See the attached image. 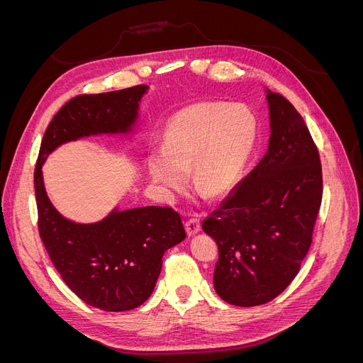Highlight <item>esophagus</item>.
<instances>
[{"label": "esophagus", "instance_id": "obj_1", "mask_svg": "<svg viewBox=\"0 0 363 363\" xmlns=\"http://www.w3.org/2000/svg\"><path fill=\"white\" fill-rule=\"evenodd\" d=\"M184 228H186V232H188L189 236H192V235H195V233H199L200 228H201L200 219H199V218H189L188 221L184 223Z\"/></svg>", "mask_w": 363, "mask_h": 363}]
</instances>
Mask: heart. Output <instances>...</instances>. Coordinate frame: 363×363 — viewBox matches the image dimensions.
<instances>
[{"mask_svg":"<svg viewBox=\"0 0 363 363\" xmlns=\"http://www.w3.org/2000/svg\"><path fill=\"white\" fill-rule=\"evenodd\" d=\"M256 118L244 106L203 103L183 108L164 133L162 152L150 157L151 177L177 192L192 168V182L208 196L232 191L256 142Z\"/></svg>","mask_w":363,"mask_h":363,"instance_id":"heart-1","label":"heart"}]
</instances>
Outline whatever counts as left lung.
<instances>
[{
    "mask_svg": "<svg viewBox=\"0 0 363 363\" xmlns=\"http://www.w3.org/2000/svg\"><path fill=\"white\" fill-rule=\"evenodd\" d=\"M267 98V155L203 221L218 245L215 291L242 307L265 304L289 286L311 248L323 200L320 151L304 119L283 95Z\"/></svg>",
    "mask_w": 363,
    "mask_h": 363,
    "instance_id": "obj_1",
    "label": "left lung"
}]
</instances>
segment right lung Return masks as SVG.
<instances>
[{"label": "right lung", "mask_w": 363, "mask_h": 363, "mask_svg": "<svg viewBox=\"0 0 363 363\" xmlns=\"http://www.w3.org/2000/svg\"><path fill=\"white\" fill-rule=\"evenodd\" d=\"M145 89L138 84L71 98L48 124L35 168L38 230L54 268L80 300L107 312L131 311L148 300L164 251L186 238L182 218L172 207L147 206L116 211L96 224H74L50 203L42 163L63 142L128 130Z\"/></svg>", "instance_id": "right-lung-1"}]
</instances>
